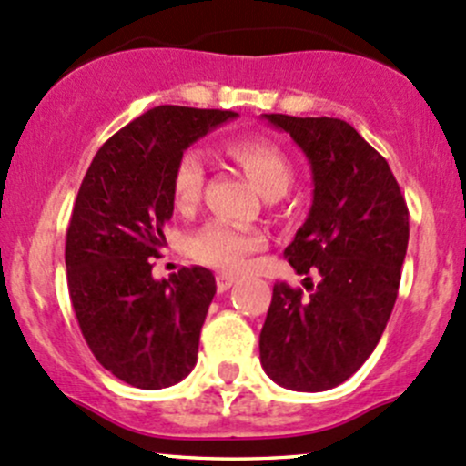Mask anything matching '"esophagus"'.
Instances as JSON below:
<instances>
[{
  "mask_svg": "<svg viewBox=\"0 0 466 466\" xmlns=\"http://www.w3.org/2000/svg\"><path fill=\"white\" fill-rule=\"evenodd\" d=\"M215 282H218V291L224 293V291H228V289L233 287L235 278H233V275H228V273H218Z\"/></svg>",
  "mask_w": 466,
  "mask_h": 466,
  "instance_id": "obj_1",
  "label": "esophagus"
}]
</instances>
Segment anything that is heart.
<instances>
[{"mask_svg":"<svg viewBox=\"0 0 466 466\" xmlns=\"http://www.w3.org/2000/svg\"><path fill=\"white\" fill-rule=\"evenodd\" d=\"M228 151L239 164L258 191L268 199L282 198L293 182V167L282 148L271 139L239 137L228 144ZM207 182V157L198 147L187 148L179 155L173 171V199L177 208L191 211L199 202ZM267 244L259 231L239 228L227 222H211L199 228L188 242V251L195 259L211 267L239 271L247 258Z\"/></svg>","mask_w":466,"mask_h":466,"instance_id":"1","label":"heart"}]
</instances>
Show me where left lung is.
Instances as JSON below:
<instances>
[{"label":"left lung","mask_w":466,"mask_h":466,"mask_svg":"<svg viewBox=\"0 0 466 466\" xmlns=\"http://www.w3.org/2000/svg\"><path fill=\"white\" fill-rule=\"evenodd\" d=\"M291 135L311 164L313 202L284 248L302 289L273 287L259 362L279 387L318 393L367 362L398 298L409 208L387 159L351 124L262 115Z\"/></svg>","instance_id":"obj_1"}]
</instances>
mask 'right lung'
Returning <instances> with one entry per match:
<instances>
[{
    "mask_svg": "<svg viewBox=\"0 0 466 466\" xmlns=\"http://www.w3.org/2000/svg\"><path fill=\"white\" fill-rule=\"evenodd\" d=\"M233 111L155 106L99 148L79 187L66 233L68 293L97 362L137 389H164L198 362L215 295L204 267L153 278L167 244L179 155Z\"/></svg>",
    "mask_w": 466,
    "mask_h": 466,
    "instance_id": "1",
    "label": "right lung"
}]
</instances>
